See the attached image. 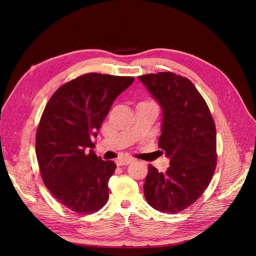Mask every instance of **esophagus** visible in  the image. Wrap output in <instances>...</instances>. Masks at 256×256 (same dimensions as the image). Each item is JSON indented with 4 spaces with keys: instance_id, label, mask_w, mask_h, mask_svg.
Listing matches in <instances>:
<instances>
[{
    "instance_id": "esophagus-1",
    "label": "esophagus",
    "mask_w": 256,
    "mask_h": 256,
    "mask_svg": "<svg viewBox=\"0 0 256 256\" xmlns=\"http://www.w3.org/2000/svg\"><path fill=\"white\" fill-rule=\"evenodd\" d=\"M132 162H134L133 157H121V158H118L116 160V165L118 166L128 165V164H131Z\"/></svg>"
}]
</instances>
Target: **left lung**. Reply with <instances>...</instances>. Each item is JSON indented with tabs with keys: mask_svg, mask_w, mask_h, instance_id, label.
Listing matches in <instances>:
<instances>
[{
	"mask_svg": "<svg viewBox=\"0 0 256 256\" xmlns=\"http://www.w3.org/2000/svg\"><path fill=\"white\" fill-rule=\"evenodd\" d=\"M160 103L162 121L158 148L170 160L166 172L148 165L144 194L150 206L176 214L197 200L216 170V125L204 98L189 79L174 72L140 76Z\"/></svg>",
	"mask_w": 256,
	"mask_h": 256,
	"instance_id": "1",
	"label": "left lung"
}]
</instances>
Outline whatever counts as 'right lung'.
<instances>
[{
	"instance_id": "right-lung-1",
	"label": "right lung",
	"mask_w": 256,
	"mask_h": 256,
	"mask_svg": "<svg viewBox=\"0 0 256 256\" xmlns=\"http://www.w3.org/2000/svg\"><path fill=\"white\" fill-rule=\"evenodd\" d=\"M133 77L86 74L62 86L48 101L36 134V156L45 186L77 214L100 210L116 165L94 153V138L113 101Z\"/></svg>"
}]
</instances>
